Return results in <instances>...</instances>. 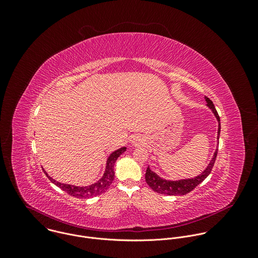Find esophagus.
<instances>
[{"instance_id":"1","label":"esophagus","mask_w":258,"mask_h":258,"mask_svg":"<svg viewBox=\"0 0 258 258\" xmlns=\"http://www.w3.org/2000/svg\"><path fill=\"white\" fill-rule=\"evenodd\" d=\"M132 144L134 145H143L144 144V140L138 136H135L133 139H132Z\"/></svg>"}]
</instances>
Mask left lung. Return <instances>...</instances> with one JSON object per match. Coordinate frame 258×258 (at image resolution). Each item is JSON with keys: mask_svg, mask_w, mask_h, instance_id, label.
I'll return each mask as SVG.
<instances>
[{"mask_svg": "<svg viewBox=\"0 0 258 258\" xmlns=\"http://www.w3.org/2000/svg\"><path fill=\"white\" fill-rule=\"evenodd\" d=\"M205 101L207 103V107L211 110L212 113L214 114L216 120L218 121V128H217V141L219 139V134H220V119L217 114L216 109L212 103V101L205 97ZM218 143V142H217ZM218 147V146H217ZM217 155V148L214 151V154L209 161L208 165L206 168L197 176L191 177V178H183V179H177V180H170V179H165L161 176H159L156 172L151 170L150 166H148L146 170L145 174V179L146 182L148 183V186L154 191L159 194L163 195H169V196H177V195H185L194 190L199 183H201L211 172V169L213 167V164L215 162Z\"/></svg>", "mask_w": 258, "mask_h": 258, "instance_id": "1", "label": "left lung"}]
</instances>
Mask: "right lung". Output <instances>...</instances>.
<instances>
[{
    "instance_id": "obj_1",
    "label": "right lung",
    "mask_w": 258,
    "mask_h": 258,
    "mask_svg": "<svg viewBox=\"0 0 258 258\" xmlns=\"http://www.w3.org/2000/svg\"><path fill=\"white\" fill-rule=\"evenodd\" d=\"M125 150H126V147H121V148L115 150L114 152H112L111 154H110L108 156V158H107L105 171H104L102 177L98 181H96L95 183H92V185H90V186L81 187V186L68 185V183L59 182L56 179H54L53 177H51L44 169L43 170L46 173V175L48 176V178L53 183H55L57 187H59L61 190L65 191L70 196H73V197H76V198H81V199L92 198V197L100 195V194L104 193L106 190H108L109 186L111 185L113 179H114V164H115L117 158Z\"/></svg>"
}]
</instances>
